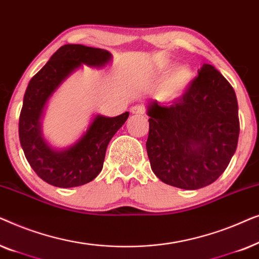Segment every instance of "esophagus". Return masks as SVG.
Wrapping results in <instances>:
<instances>
[{"label":"esophagus","instance_id":"obj_1","mask_svg":"<svg viewBox=\"0 0 259 259\" xmlns=\"http://www.w3.org/2000/svg\"><path fill=\"white\" fill-rule=\"evenodd\" d=\"M131 113H132V114H136V115H141V114H144V113H145V109H144L143 106L136 105V106H133L132 108H131Z\"/></svg>","mask_w":259,"mask_h":259}]
</instances>
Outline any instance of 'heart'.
Here are the masks:
<instances>
[{"label": "heart", "instance_id": "heart-1", "mask_svg": "<svg viewBox=\"0 0 259 259\" xmlns=\"http://www.w3.org/2000/svg\"><path fill=\"white\" fill-rule=\"evenodd\" d=\"M171 62H165L158 68V75L164 76L172 68ZM192 69L187 65L177 66L166 77L161 87V94L166 99H176L185 92L192 81Z\"/></svg>", "mask_w": 259, "mask_h": 259}]
</instances>
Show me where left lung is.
I'll list each match as a JSON object with an SVG mask.
<instances>
[{
	"mask_svg": "<svg viewBox=\"0 0 259 259\" xmlns=\"http://www.w3.org/2000/svg\"><path fill=\"white\" fill-rule=\"evenodd\" d=\"M146 143L154 175L167 185L198 190L215 182L235 154L238 102L229 81L204 63L189 90L171 106L147 105Z\"/></svg>",
	"mask_w": 259,
	"mask_h": 259,
	"instance_id": "obj_1",
	"label": "left lung"
}]
</instances>
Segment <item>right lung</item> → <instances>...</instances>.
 Instances as JSON below:
<instances>
[{
	"label": "right lung",
	"instance_id": "right-lung-1",
	"mask_svg": "<svg viewBox=\"0 0 259 259\" xmlns=\"http://www.w3.org/2000/svg\"><path fill=\"white\" fill-rule=\"evenodd\" d=\"M111 61L112 54L105 49L65 45L28 83L19 121L20 143L31 168L46 183L63 189L81 186L101 172L108 143L126 122L128 112L113 118L97 114L79 140L66 148L48 144L41 119L48 100L67 77L82 65L102 68Z\"/></svg>",
	"mask_w": 259,
	"mask_h": 259
}]
</instances>
